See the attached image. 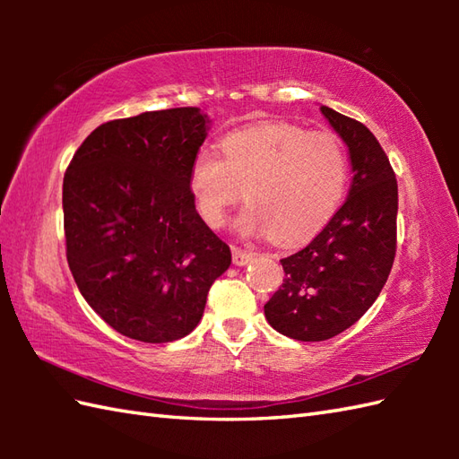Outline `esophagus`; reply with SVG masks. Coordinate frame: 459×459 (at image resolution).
<instances>
[{
	"label": "esophagus",
	"instance_id": "esophagus-1",
	"mask_svg": "<svg viewBox=\"0 0 459 459\" xmlns=\"http://www.w3.org/2000/svg\"><path fill=\"white\" fill-rule=\"evenodd\" d=\"M252 252L245 250V248H238V247H232V262H235L237 266H245L252 260Z\"/></svg>",
	"mask_w": 459,
	"mask_h": 459
}]
</instances>
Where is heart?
Instances as JSON below:
<instances>
[{"label":"heart","instance_id":"b5f03b06","mask_svg":"<svg viewBox=\"0 0 459 459\" xmlns=\"http://www.w3.org/2000/svg\"><path fill=\"white\" fill-rule=\"evenodd\" d=\"M221 153L203 150L189 168V191L199 217L212 229L242 197V232H272L280 242L307 240L337 212L345 197L349 158L331 132L266 122L224 134Z\"/></svg>","mask_w":459,"mask_h":459}]
</instances>
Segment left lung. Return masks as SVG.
Segmentation results:
<instances>
[{
  "instance_id": "obj_1",
  "label": "left lung",
  "mask_w": 459,
  "mask_h": 459,
  "mask_svg": "<svg viewBox=\"0 0 459 459\" xmlns=\"http://www.w3.org/2000/svg\"><path fill=\"white\" fill-rule=\"evenodd\" d=\"M347 143L353 183L347 201L307 247L281 258L284 284L264 306L268 324L298 341H325L365 316L396 255L398 185L365 124L321 106Z\"/></svg>"
}]
</instances>
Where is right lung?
I'll list each match as a JSON object with an SVG mask.
<instances>
[{
  "instance_id": "add662e5",
  "label": "right lung",
  "mask_w": 459,
  "mask_h": 459,
  "mask_svg": "<svg viewBox=\"0 0 459 459\" xmlns=\"http://www.w3.org/2000/svg\"><path fill=\"white\" fill-rule=\"evenodd\" d=\"M199 108L143 112L99 126L63 181L66 260L82 298L143 343L189 335L230 248L199 217L189 168L207 138Z\"/></svg>"
}]
</instances>
